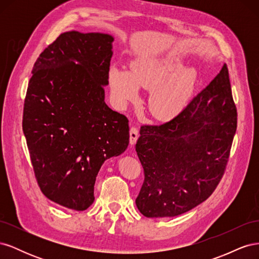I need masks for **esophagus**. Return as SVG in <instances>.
Listing matches in <instances>:
<instances>
[{
    "instance_id": "esophagus-1",
    "label": "esophagus",
    "mask_w": 259,
    "mask_h": 259,
    "mask_svg": "<svg viewBox=\"0 0 259 259\" xmlns=\"http://www.w3.org/2000/svg\"><path fill=\"white\" fill-rule=\"evenodd\" d=\"M138 138V130L136 127H131L130 130V144L133 146L136 144V140Z\"/></svg>"
}]
</instances>
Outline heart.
Wrapping results in <instances>:
<instances>
[{
	"label": "heart",
	"instance_id": "1",
	"mask_svg": "<svg viewBox=\"0 0 259 259\" xmlns=\"http://www.w3.org/2000/svg\"><path fill=\"white\" fill-rule=\"evenodd\" d=\"M109 83L115 103L120 106L135 100L139 86L153 91L149 109L159 120L176 116L190 99L195 74L175 57H151L135 62L133 71L114 65L109 71Z\"/></svg>",
	"mask_w": 259,
	"mask_h": 259
}]
</instances>
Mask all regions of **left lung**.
<instances>
[{"label": "left lung", "instance_id": "obj_1", "mask_svg": "<svg viewBox=\"0 0 259 259\" xmlns=\"http://www.w3.org/2000/svg\"><path fill=\"white\" fill-rule=\"evenodd\" d=\"M237 116L224 65L174 119L140 127L136 152L145 173L136 198L140 213L174 217L204 202L224 175Z\"/></svg>", "mask_w": 259, "mask_h": 259}]
</instances>
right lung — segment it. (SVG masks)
<instances>
[{
  "mask_svg": "<svg viewBox=\"0 0 259 259\" xmlns=\"http://www.w3.org/2000/svg\"><path fill=\"white\" fill-rule=\"evenodd\" d=\"M113 41L105 33H61L29 81L22 131L37 184L70 209L93 204L101 165L128 146V120L105 103Z\"/></svg>",
  "mask_w": 259,
  "mask_h": 259,
  "instance_id": "obj_1",
  "label": "right lung"
}]
</instances>
